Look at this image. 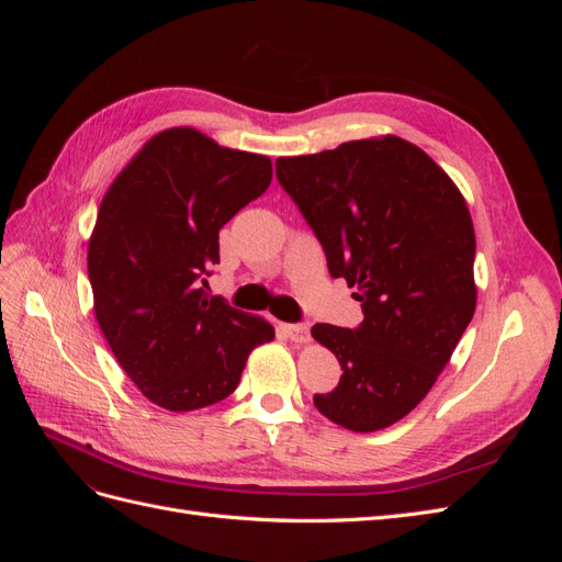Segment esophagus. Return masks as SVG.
Listing matches in <instances>:
<instances>
[{
	"mask_svg": "<svg viewBox=\"0 0 562 562\" xmlns=\"http://www.w3.org/2000/svg\"><path fill=\"white\" fill-rule=\"evenodd\" d=\"M281 330L293 339V342H310V328L304 326V323H285V326H281Z\"/></svg>",
	"mask_w": 562,
	"mask_h": 562,
	"instance_id": "obj_1",
	"label": "esophagus"
}]
</instances>
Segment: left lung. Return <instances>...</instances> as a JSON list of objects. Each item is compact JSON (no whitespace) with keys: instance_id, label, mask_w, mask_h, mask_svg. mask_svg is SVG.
Returning a JSON list of instances; mask_svg holds the SVG:
<instances>
[{"instance_id":"8db88e82","label":"left lung","mask_w":562,"mask_h":562,"mask_svg":"<svg viewBox=\"0 0 562 562\" xmlns=\"http://www.w3.org/2000/svg\"><path fill=\"white\" fill-rule=\"evenodd\" d=\"M277 178L359 293L356 330L316 323L342 378L321 415L356 434L403 419L429 394L475 312V234L467 201L427 151L398 135L279 157Z\"/></svg>"}]
</instances>
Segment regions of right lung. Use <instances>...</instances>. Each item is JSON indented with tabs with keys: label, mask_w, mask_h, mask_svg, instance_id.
Masks as SVG:
<instances>
[{
	"label": "right lung",
	"mask_w": 562,
	"mask_h": 562,
	"mask_svg": "<svg viewBox=\"0 0 562 562\" xmlns=\"http://www.w3.org/2000/svg\"><path fill=\"white\" fill-rule=\"evenodd\" d=\"M269 182V157L176 126L151 135L100 201L87 255L93 312L116 363L164 411L227 398L250 351L274 339L269 321L201 288L220 262V229Z\"/></svg>",
	"instance_id": "obj_1"
}]
</instances>
